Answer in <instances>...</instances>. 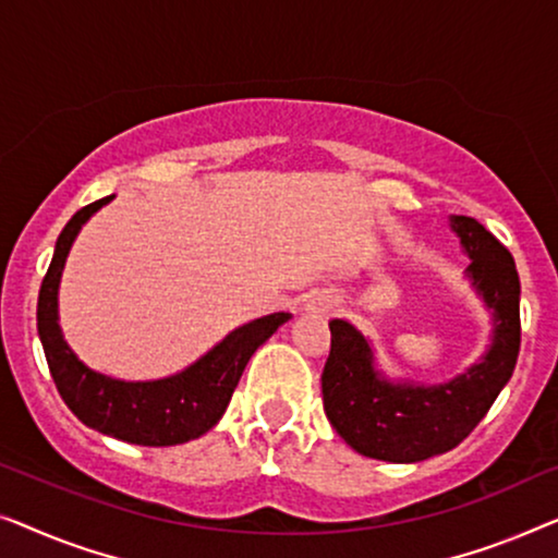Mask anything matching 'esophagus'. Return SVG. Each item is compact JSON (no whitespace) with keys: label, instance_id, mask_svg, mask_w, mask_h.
I'll list each match as a JSON object with an SVG mask.
<instances>
[{"label":"esophagus","instance_id":"1","mask_svg":"<svg viewBox=\"0 0 558 558\" xmlns=\"http://www.w3.org/2000/svg\"><path fill=\"white\" fill-rule=\"evenodd\" d=\"M333 308H336V301H333V298H318L316 311H320V313H328V311H333Z\"/></svg>","mask_w":558,"mask_h":558}]
</instances>
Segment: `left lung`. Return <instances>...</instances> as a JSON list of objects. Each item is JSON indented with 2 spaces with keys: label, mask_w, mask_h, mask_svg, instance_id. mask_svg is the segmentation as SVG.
I'll list each match as a JSON object with an SVG mask.
<instances>
[{
  "label": "left lung",
  "mask_w": 558,
  "mask_h": 558,
  "mask_svg": "<svg viewBox=\"0 0 558 558\" xmlns=\"http://www.w3.org/2000/svg\"><path fill=\"white\" fill-rule=\"evenodd\" d=\"M450 227L470 257L468 278L493 311V343L477 364L437 387L391 384L374 368V351L349 320L333 318L331 354L320 374L324 410L359 454L420 462L458 447L511 379L521 349V280L513 255L473 217Z\"/></svg>",
  "instance_id": "obj_1"
}]
</instances>
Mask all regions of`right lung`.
Wrapping results in <instances>:
<instances>
[{
    "label": "right lung",
    "mask_w": 558,
    "mask_h": 558,
    "mask_svg": "<svg viewBox=\"0 0 558 558\" xmlns=\"http://www.w3.org/2000/svg\"><path fill=\"white\" fill-rule=\"evenodd\" d=\"M113 197H104L77 209L62 227L40 298H37V333L47 366L62 402L83 425L131 445H182L209 433L230 404L232 391L245 372L250 356L263 347L290 313H270L234 328L215 349L184 372L156 381H121L93 372L73 354L58 324V288L70 245L81 227Z\"/></svg>",
    "instance_id": "right-lung-1"
}]
</instances>
